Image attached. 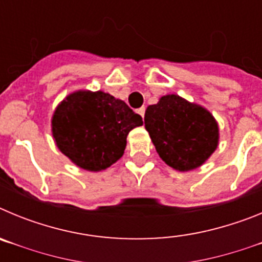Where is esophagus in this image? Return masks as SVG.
I'll return each mask as SVG.
<instances>
[{
    "instance_id": "obj_1",
    "label": "esophagus",
    "mask_w": 262,
    "mask_h": 262,
    "mask_svg": "<svg viewBox=\"0 0 262 262\" xmlns=\"http://www.w3.org/2000/svg\"><path fill=\"white\" fill-rule=\"evenodd\" d=\"M138 113L140 115H142V118H144V114H145V107H144V106H142V107H140V108H138Z\"/></svg>"
}]
</instances>
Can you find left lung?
<instances>
[{"label": "left lung", "instance_id": "left-lung-1", "mask_svg": "<svg viewBox=\"0 0 262 262\" xmlns=\"http://www.w3.org/2000/svg\"><path fill=\"white\" fill-rule=\"evenodd\" d=\"M144 126L157 154L170 168H200L219 144V126L207 108L166 94L145 110Z\"/></svg>", "mask_w": 262, "mask_h": 262}]
</instances>
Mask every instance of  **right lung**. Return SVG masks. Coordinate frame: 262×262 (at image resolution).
I'll list each match as a JSON object with an SVG mask.
<instances>
[{"label": "right lung", "instance_id": "1", "mask_svg": "<svg viewBox=\"0 0 262 262\" xmlns=\"http://www.w3.org/2000/svg\"><path fill=\"white\" fill-rule=\"evenodd\" d=\"M143 120L126 102L105 92L76 90L51 119L57 148L78 168L99 172L123 156L127 135Z\"/></svg>", "mask_w": 262, "mask_h": 262}]
</instances>
